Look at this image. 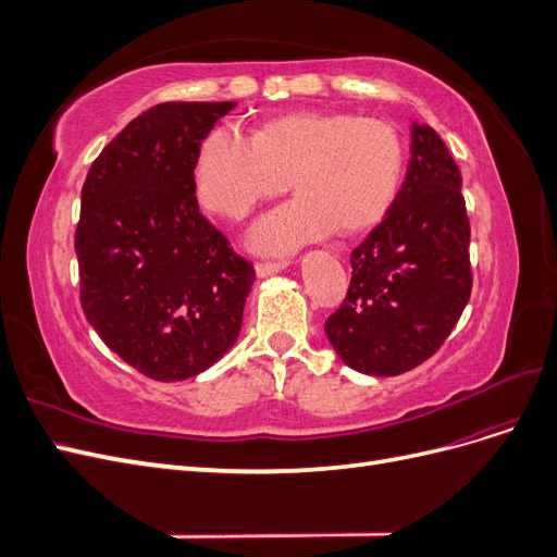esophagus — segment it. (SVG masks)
I'll return each instance as SVG.
<instances>
[{"label":"esophagus","mask_w":557,"mask_h":557,"mask_svg":"<svg viewBox=\"0 0 557 557\" xmlns=\"http://www.w3.org/2000/svg\"><path fill=\"white\" fill-rule=\"evenodd\" d=\"M288 264H290L288 260H281V262H260V264H256V274H258V278L274 276V274L283 272V269L288 267Z\"/></svg>","instance_id":"1"}]
</instances>
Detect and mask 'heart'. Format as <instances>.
<instances>
[{
    "instance_id": "1",
    "label": "heart",
    "mask_w": 557,
    "mask_h": 557,
    "mask_svg": "<svg viewBox=\"0 0 557 557\" xmlns=\"http://www.w3.org/2000/svg\"><path fill=\"white\" fill-rule=\"evenodd\" d=\"M399 132L372 117L342 111H295L272 117L250 134L211 129L195 158L201 205L232 221L262 199L288 190L290 205L264 215L250 244L262 252H288L327 237H352L391 211L404 176Z\"/></svg>"
}]
</instances>
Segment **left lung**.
Wrapping results in <instances>:
<instances>
[{"label": "left lung", "mask_w": 557, "mask_h": 557, "mask_svg": "<svg viewBox=\"0 0 557 557\" xmlns=\"http://www.w3.org/2000/svg\"><path fill=\"white\" fill-rule=\"evenodd\" d=\"M462 176L430 125H411L407 178L369 237L350 252L344 305L325 323L350 369L397 376L432 358L471 295Z\"/></svg>", "instance_id": "left-lung-1"}]
</instances>
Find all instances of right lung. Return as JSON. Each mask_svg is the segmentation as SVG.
I'll list each match as a JSON object with an SVG mask.
<instances>
[{"mask_svg": "<svg viewBox=\"0 0 557 557\" xmlns=\"http://www.w3.org/2000/svg\"><path fill=\"white\" fill-rule=\"evenodd\" d=\"M234 102L144 111L97 156L81 193V307L102 342L156 381L207 372L239 339L256 269L195 197V158Z\"/></svg>", "mask_w": 557, "mask_h": 557, "instance_id": "1", "label": "right lung"}]
</instances>
